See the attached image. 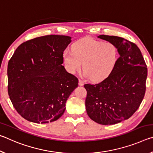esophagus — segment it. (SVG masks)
Segmentation results:
<instances>
[{
    "instance_id": "34e87169",
    "label": "esophagus",
    "mask_w": 153,
    "mask_h": 153,
    "mask_svg": "<svg viewBox=\"0 0 153 153\" xmlns=\"http://www.w3.org/2000/svg\"><path fill=\"white\" fill-rule=\"evenodd\" d=\"M79 86H84V82L79 79Z\"/></svg>"
}]
</instances>
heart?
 <instances>
[{
	"mask_svg": "<svg viewBox=\"0 0 153 153\" xmlns=\"http://www.w3.org/2000/svg\"><path fill=\"white\" fill-rule=\"evenodd\" d=\"M119 58L118 48L115 44L102 42L84 38L75 42L72 50L66 49L63 60L67 70L71 74L80 70L93 82H100L112 73Z\"/></svg>",
	"mask_w": 153,
	"mask_h": 153,
	"instance_id": "b5f03b06",
	"label": "heart"
}]
</instances>
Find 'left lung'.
<instances>
[{"label": "left lung", "mask_w": 153, "mask_h": 153, "mask_svg": "<svg viewBox=\"0 0 153 153\" xmlns=\"http://www.w3.org/2000/svg\"><path fill=\"white\" fill-rule=\"evenodd\" d=\"M100 39L117 46V65L109 76L97 84H85L88 115L102 125H113L128 120L139 108L144 97L147 67L135 44L123 38L100 35Z\"/></svg>", "instance_id": "obj_1"}]
</instances>
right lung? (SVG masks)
<instances>
[{"instance_id":"add662e5","label":"right lung","mask_w":153,"mask_h":153,"mask_svg":"<svg viewBox=\"0 0 153 153\" xmlns=\"http://www.w3.org/2000/svg\"><path fill=\"white\" fill-rule=\"evenodd\" d=\"M71 37L48 35L22 43L8 63V92L12 104L25 120L53 122L65 110L78 79L64 66L63 53Z\"/></svg>"}]
</instances>
